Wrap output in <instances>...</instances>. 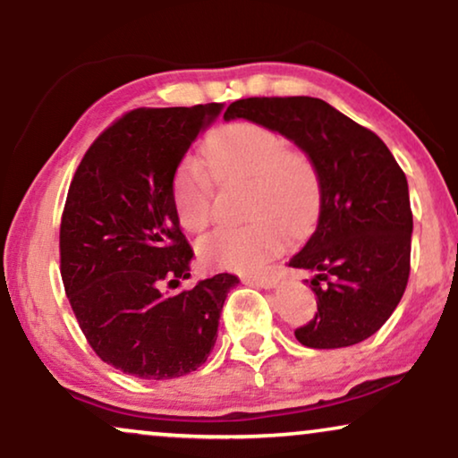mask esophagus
<instances>
[{
	"label": "esophagus",
	"mask_w": 458,
	"mask_h": 458,
	"mask_svg": "<svg viewBox=\"0 0 458 458\" xmlns=\"http://www.w3.org/2000/svg\"><path fill=\"white\" fill-rule=\"evenodd\" d=\"M243 284L256 285V287H265V290H271V287L277 285V275L275 273H267V275H259V277H246Z\"/></svg>",
	"instance_id": "obj_1"
}]
</instances>
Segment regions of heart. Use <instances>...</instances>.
<instances>
[{"instance_id":"1","label":"heart","mask_w":458,"mask_h":458,"mask_svg":"<svg viewBox=\"0 0 458 458\" xmlns=\"http://www.w3.org/2000/svg\"><path fill=\"white\" fill-rule=\"evenodd\" d=\"M202 162L185 158L173 174V208L181 227L198 233L212 218L216 183L248 181V216L242 227L212 231L198 243L204 265L227 271H254L284 246L285 235L309 233L321 208L317 166L284 135L259 123H229L204 140Z\"/></svg>"}]
</instances>
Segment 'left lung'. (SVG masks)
Returning <instances> with one entry per match:
<instances>
[{
  "label": "left lung",
  "instance_id": "1",
  "mask_svg": "<svg viewBox=\"0 0 458 458\" xmlns=\"http://www.w3.org/2000/svg\"><path fill=\"white\" fill-rule=\"evenodd\" d=\"M248 118L285 135L317 166L315 233L287 262L315 271V318L293 331L309 348H346L371 337L403 298L411 273L412 212L404 171L371 129L318 98H246L225 121Z\"/></svg>",
  "mask_w": 458,
  "mask_h": 458
}]
</instances>
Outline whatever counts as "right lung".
<instances>
[{"label":"right lung","instance_id":"1","mask_svg":"<svg viewBox=\"0 0 458 458\" xmlns=\"http://www.w3.org/2000/svg\"><path fill=\"white\" fill-rule=\"evenodd\" d=\"M221 104L137 108L102 131L68 187L60 273L79 327L99 359L140 379L196 371L215 348L225 298L218 273L177 293L193 250L173 208V174Z\"/></svg>","mask_w":458,"mask_h":458}]
</instances>
